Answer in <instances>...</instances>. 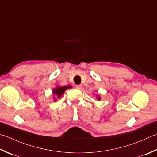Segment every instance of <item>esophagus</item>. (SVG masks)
<instances>
[{"mask_svg": "<svg viewBox=\"0 0 157 157\" xmlns=\"http://www.w3.org/2000/svg\"><path fill=\"white\" fill-rule=\"evenodd\" d=\"M82 87H83V86H82V84H80V85H77V86H76V88H78V89H79V90H81V89L82 88Z\"/></svg>", "mask_w": 157, "mask_h": 157, "instance_id": "esophagus-1", "label": "esophagus"}]
</instances>
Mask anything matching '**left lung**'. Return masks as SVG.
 I'll use <instances>...</instances> for the list:
<instances>
[{"mask_svg": "<svg viewBox=\"0 0 157 157\" xmlns=\"http://www.w3.org/2000/svg\"><path fill=\"white\" fill-rule=\"evenodd\" d=\"M97 99L99 100V101H100L101 100V97L99 96V94H97Z\"/></svg>", "mask_w": 157, "mask_h": 157, "instance_id": "obj_1", "label": "left lung"}]
</instances>
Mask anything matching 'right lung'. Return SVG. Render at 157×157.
Here are the masks:
<instances>
[{"label": "right lung", "mask_w": 157, "mask_h": 157, "mask_svg": "<svg viewBox=\"0 0 157 157\" xmlns=\"http://www.w3.org/2000/svg\"><path fill=\"white\" fill-rule=\"evenodd\" d=\"M71 88L72 86L71 85L64 86H57L56 88H54L53 90H52V94H53L52 95V99H53L54 101H56L57 99H60L67 89Z\"/></svg>", "instance_id": "1"}]
</instances>
